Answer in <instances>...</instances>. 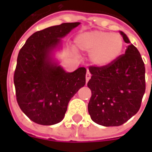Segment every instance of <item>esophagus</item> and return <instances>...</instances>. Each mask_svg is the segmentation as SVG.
<instances>
[{
	"label": "esophagus",
	"mask_w": 152,
	"mask_h": 152,
	"mask_svg": "<svg viewBox=\"0 0 152 152\" xmlns=\"http://www.w3.org/2000/svg\"><path fill=\"white\" fill-rule=\"evenodd\" d=\"M91 78V74H90V72H89V71L86 72V82H88L89 80V79Z\"/></svg>",
	"instance_id": "34e87169"
}]
</instances>
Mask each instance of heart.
Wrapping results in <instances>:
<instances>
[{"mask_svg":"<svg viewBox=\"0 0 152 152\" xmlns=\"http://www.w3.org/2000/svg\"><path fill=\"white\" fill-rule=\"evenodd\" d=\"M76 45L80 50L89 53V61L93 65L104 67L121 56L124 41L119 34L91 31L80 34L76 39Z\"/></svg>","mask_w":152,"mask_h":152,"instance_id":"obj_1","label":"heart"}]
</instances>
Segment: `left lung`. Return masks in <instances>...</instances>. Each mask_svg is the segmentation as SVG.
Instances as JSON below:
<instances>
[{
  "instance_id": "obj_1",
  "label": "left lung",
  "mask_w": 152,
  "mask_h": 152,
  "mask_svg": "<svg viewBox=\"0 0 152 152\" xmlns=\"http://www.w3.org/2000/svg\"><path fill=\"white\" fill-rule=\"evenodd\" d=\"M129 44L125 53L111 65L89 67L91 79L87 86L92 96L88 104L90 117L102 126H119L136 114L146 89L145 66L139 51L123 31Z\"/></svg>"
}]
</instances>
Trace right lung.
Instances as JSON below:
<instances>
[{
  "mask_svg": "<svg viewBox=\"0 0 152 152\" xmlns=\"http://www.w3.org/2000/svg\"><path fill=\"white\" fill-rule=\"evenodd\" d=\"M80 23H65L38 31L19 51L14 75L17 102L31 121L52 125L63 120L68 102L86 85V69L66 72L52 58L61 38Z\"/></svg>",
  "mask_w": 152,
  "mask_h": 152,
  "instance_id": "obj_1",
  "label": "right lung"
}]
</instances>
